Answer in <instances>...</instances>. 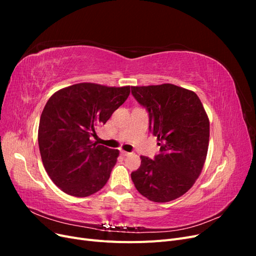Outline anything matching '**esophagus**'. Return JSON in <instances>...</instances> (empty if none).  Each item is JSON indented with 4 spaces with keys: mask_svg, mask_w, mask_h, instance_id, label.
<instances>
[{
    "mask_svg": "<svg viewBox=\"0 0 256 256\" xmlns=\"http://www.w3.org/2000/svg\"><path fill=\"white\" fill-rule=\"evenodd\" d=\"M120 154H122V156H128V154H130V152H125V150H122V152H120Z\"/></svg>",
    "mask_w": 256,
    "mask_h": 256,
    "instance_id": "esophagus-1",
    "label": "esophagus"
}]
</instances>
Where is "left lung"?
Returning <instances> with one entry per match:
<instances>
[{
    "instance_id": "obj_1",
    "label": "left lung",
    "mask_w": 256,
    "mask_h": 256,
    "mask_svg": "<svg viewBox=\"0 0 256 256\" xmlns=\"http://www.w3.org/2000/svg\"><path fill=\"white\" fill-rule=\"evenodd\" d=\"M136 102L146 108L150 130L160 154L141 156L131 173L136 190L156 203L184 196L202 172L209 144V120L194 92L174 84L131 86Z\"/></svg>"
}]
</instances>
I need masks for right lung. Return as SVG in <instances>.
Masks as SVG:
<instances>
[{"label": "right lung", "instance_id": "add662e5", "mask_svg": "<svg viewBox=\"0 0 256 256\" xmlns=\"http://www.w3.org/2000/svg\"><path fill=\"white\" fill-rule=\"evenodd\" d=\"M129 94L130 86L78 83L49 98L40 116L38 145L46 172L62 191L85 198L106 184L120 150L98 145L92 136Z\"/></svg>", "mask_w": 256, "mask_h": 256}]
</instances>
